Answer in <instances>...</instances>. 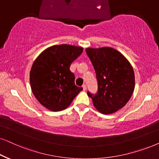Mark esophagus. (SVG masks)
I'll return each instance as SVG.
<instances>
[{"mask_svg": "<svg viewBox=\"0 0 159 159\" xmlns=\"http://www.w3.org/2000/svg\"><path fill=\"white\" fill-rule=\"evenodd\" d=\"M82 88H83V90H84V91H85V90H87V86H86L85 84H82Z\"/></svg>", "mask_w": 159, "mask_h": 159, "instance_id": "34e87169", "label": "esophagus"}]
</instances>
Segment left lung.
Listing matches in <instances>:
<instances>
[{"instance_id": "obj_1", "label": "left lung", "mask_w": 159, "mask_h": 159, "mask_svg": "<svg viewBox=\"0 0 159 159\" xmlns=\"http://www.w3.org/2000/svg\"><path fill=\"white\" fill-rule=\"evenodd\" d=\"M96 71V93L88 91L96 110L102 114L115 112L126 104L134 90L133 68L128 60L111 47L86 49Z\"/></svg>"}]
</instances>
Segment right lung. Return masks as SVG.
<instances>
[{
  "instance_id": "1",
  "label": "right lung",
  "mask_w": 159,
  "mask_h": 159,
  "mask_svg": "<svg viewBox=\"0 0 159 159\" xmlns=\"http://www.w3.org/2000/svg\"><path fill=\"white\" fill-rule=\"evenodd\" d=\"M82 47L55 45L41 53L30 72V87L36 99L51 111H61L82 90L75 83L70 66L82 54Z\"/></svg>"
}]
</instances>
